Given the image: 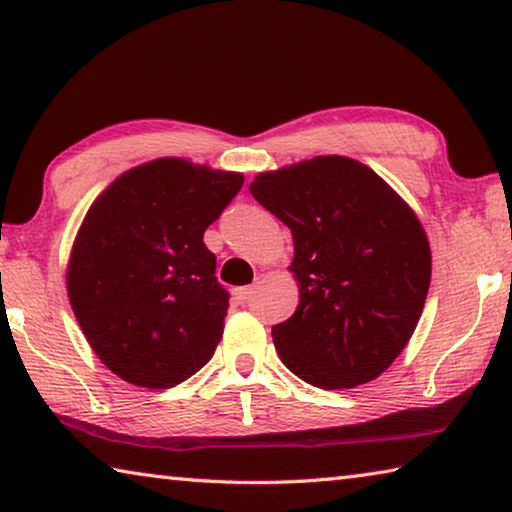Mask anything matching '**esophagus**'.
I'll return each mask as SVG.
<instances>
[{
	"mask_svg": "<svg viewBox=\"0 0 512 512\" xmlns=\"http://www.w3.org/2000/svg\"><path fill=\"white\" fill-rule=\"evenodd\" d=\"M254 293H256V286H242V288H235L233 295L238 302H249Z\"/></svg>",
	"mask_w": 512,
	"mask_h": 512,
	"instance_id": "1",
	"label": "esophagus"
}]
</instances>
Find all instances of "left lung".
Wrapping results in <instances>:
<instances>
[{"mask_svg":"<svg viewBox=\"0 0 512 512\" xmlns=\"http://www.w3.org/2000/svg\"><path fill=\"white\" fill-rule=\"evenodd\" d=\"M249 192L293 233L300 304L272 327L279 359L320 389L387 371L430 288L428 235L414 210L352 157L320 155L258 174Z\"/></svg>","mask_w":512,"mask_h":512,"instance_id":"obj_1","label":"left lung"}]
</instances>
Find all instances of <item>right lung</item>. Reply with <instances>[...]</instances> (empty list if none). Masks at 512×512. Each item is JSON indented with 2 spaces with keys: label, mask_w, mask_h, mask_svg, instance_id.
<instances>
[{
  "label": "right lung",
  "mask_w": 512,
  "mask_h": 512,
  "mask_svg": "<svg viewBox=\"0 0 512 512\" xmlns=\"http://www.w3.org/2000/svg\"><path fill=\"white\" fill-rule=\"evenodd\" d=\"M245 176L180 157L125 171L86 212L70 251V306L98 359L146 389L176 387L215 355L229 293L203 233Z\"/></svg>",
  "instance_id": "add662e5"
}]
</instances>
